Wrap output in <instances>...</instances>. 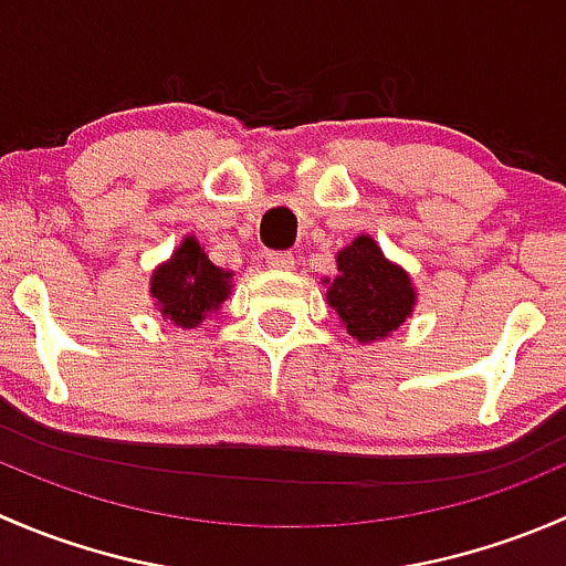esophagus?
<instances>
[{"label":"esophagus","mask_w":566,"mask_h":566,"mask_svg":"<svg viewBox=\"0 0 566 566\" xmlns=\"http://www.w3.org/2000/svg\"><path fill=\"white\" fill-rule=\"evenodd\" d=\"M265 262L271 268H279V271H290L295 265V256L290 251H268Z\"/></svg>","instance_id":"1"}]
</instances>
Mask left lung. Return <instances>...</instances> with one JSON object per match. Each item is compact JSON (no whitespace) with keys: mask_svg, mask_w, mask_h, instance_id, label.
<instances>
[{"mask_svg":"<svg viewBox=\"0 0 566 566\" xmlns=\"http://www.w3.org/2000/svg\"><path fill=\"white\" fill-rule=\"evenodd\" d=\"M336 279L328 304L358 342L384 339L413 312V287L402 268L380 254L373 238L361 235L336 254Z\"/></svg>","mask_w":566,"mask_h":566,"instance_id":"1","label":"left lung"}]
</instances>
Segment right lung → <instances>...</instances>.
<instances>
[{
    "label": "right lung",
    "mask_w": 566,
    "mask_h": 566,
    "mask_svg": "<svg viewBox=\"0 0 566 566\" xmlns=\"http://www.w3.org/2000/svg\"><path fill=\"white\" fill-rule=\"evenodd\" d=\"M230 276L232 273L221 271L205 256L197 238H186L172 260L153 273L150 293L164 317L182 328H193L230 295Z\"/></svg>",
    "instance_id": "right-lung-1"
}]
</instances>
